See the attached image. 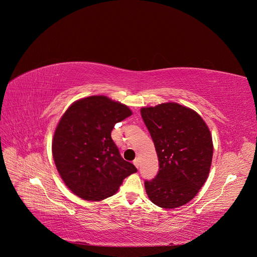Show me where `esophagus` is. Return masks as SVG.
Masks as SVG:
<instances>
[{
	"mask_svg": "<svg viewBox=\"0 0 257 257\" xmlns=\"http://www.w3.org/2000/svg\"><path fill=\"white\" fill-rule=\"evenodd\" d=\"M133 165L136 166L137 168H139V167H140V159H139V158L134 159V160H133Z\"/></svg>",
	"mask_w": 257,
	"mask_h": 257,
	"instance_id": "obj_1",
	"label": "esophagus"
}]
</instances>
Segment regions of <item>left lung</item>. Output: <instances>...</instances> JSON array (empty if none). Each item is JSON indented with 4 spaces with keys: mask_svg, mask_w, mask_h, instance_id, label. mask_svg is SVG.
I'll use <instances>...</instances> for the list:
<instances>
[{
    "mask_svg": "<svg viewBox=\"0 0 257 257\" xmlns=\"http://www.w3.org/2000/svg\"><path fill=\"white\" fill-rule=\"evenodd\" d=\"M141 113L159 161L156 177L145 181L147 195L159 207H180L208 177L213 153L210 131L196 111L177 103L144 107Z\"/></svg>",
    "mask_w": 257,
    "mask_h": 257,
    "instance_id": "8db88e82",
    "label": "left lung"
}]
</instances>
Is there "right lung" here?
Here are the masks:
<instances>
[{
  "label": "right lung",
  "mask_w": 257,
  "mask_h": 257,
  "mask_svg": "<svg viewBox=\"0 0 257 257\" xmlns=\"http://www.w3.org/2000/svg\"><path fill=\"white\" fill-rule=\"evenodd\" d=\"M129 108L105 96L73 103L54 133L52 153L65 185L78 197L101 201L115 194L123 180L138 170L121 158L111 139Z\"/></svg>",
  "instance_id": "right-lung-1"
}]
</instances>
